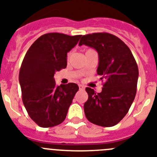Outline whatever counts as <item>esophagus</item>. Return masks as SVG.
I'll list each match as a JSON object with an SVG mask.
<instances>
[{"mask_svg": "<svg viewBox=\"0 0 157 157\" xmlns=\"http://www.w3.org/2000/svg\"><path fill=\"white\" fill-rule=\"evenodd\" d=\"M79 89L80 90H84V85H82V84H79Z\"/></svg>", "mask_w": 157, "mask_h": 157, "instance_id": "obj_1", "label": "esophagus"}]
</instances>
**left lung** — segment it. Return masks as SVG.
Masks as SVG:
<instances>
[{
	"label": "left lung",
	"mask_w": 157,
	"mask_h": 157,
	"mask_svg": "<svg viewBox=\"0 0 157 157\" xmlns=\"http://www.w3.org/2000/svg\"><path fill=\"white\" fill-rule=\"evenodd\" d=\"M81 45L98 52L97 74L104 81L99 93L85 88L88 95L84 105L85 116L98 126H115L127 114L135 98L138 79L135 59L121 39L106 32L83 35L79 43Z\"/></svg>",
	"instance_id": "left-lung-1"
}]
</instances>
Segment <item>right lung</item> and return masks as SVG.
<instances>
[{
	"mask_svg": "<svg viewBox=\"0 0 157 157\" xmlns=\"http://www.w3.org/2000/svg\"><path fill=\"white\" fill-rule=\"evenodd\" d=\"M81 35L62 33L42 35L27 51L20 67L19 81L22 99L30 118L43 128L62 123L79 87L75 83L56 85V71L67 65V53Z\"/></svg>",
	"mask_w": 157,
	"mask_h": 157,
	"instance_id": "add662e5",
	"label": "right lung"
}]
</instances>
